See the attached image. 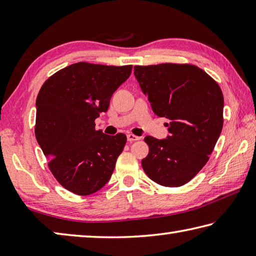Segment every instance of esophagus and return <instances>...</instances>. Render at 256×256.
Here are the masks:
<instances>
[{"mask_svg":"<svg viewBox=\"0 0 256 256\" xmlns=\"http://www.w3.org/2000/svg\"><path fill=\"white\" fill-rule=\"evenodd\" d=\"M128 141H130V142H133V141H138V138H138V136H134V134H131V133H130V134H128Z\"/></svg>","mask_w":256,"mask_h":256,"instance_id":"34e87169","label":"esophagus"}]
</instances>
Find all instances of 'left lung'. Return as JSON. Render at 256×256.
<instances>
[{
    "instance_id": "8db88e82",
    "label": "left lung",
    "mask_w": 256,
    "mask_h": 256,
    "mask_svg": "<svg viewBox=\"0 0 256 256\" xmlns=\"http://www.w3.org/2000/svg\"><path fill=\"white\" fill-rule=\"evenodd\" d=\"M134 76L154 114L170 120L166 138H144L149 154L142 159V168L159 185H184L208 162L222 133V89L190 64L138 66Z\"/></svg>"
}]
</instances>
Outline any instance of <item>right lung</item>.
<instances>
[{"label":"right lung","mask_w":256,"mask_h":256,"mask_svg":"<svg viewBox=\"0 0 256 256\" xmlns=\"http://www.w3.org/2000/svg\"><path fill=\"white\" fill-rule=\"evenodd\" d=\"M132 66L74 63L45 81L36 100L34 134L58 183L78 196H89L110 180L126 136L94 128Z\"/></svg>","instance_id":"add662e5"}]
</instances>
